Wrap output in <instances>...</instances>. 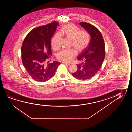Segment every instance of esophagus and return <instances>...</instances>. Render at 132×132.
Segmentation results:
<instances>
[{
  "label": "esophagus",
  "instance_id": "esophagus-1",
  "mask_svg": "<svg viewBox=\"0 0 132 132\" xmlns=\"http://www.w3.org/2000/svg\"><path fill=\"white\" fill-rule=\"evenodd\" d=\"M62 63H64V64H65L66 65H70V63H66V62H62Z\"/></svg>",
  "mask_w": 132,
  "mask_h": 132
}]
</instances>
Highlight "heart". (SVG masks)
<instances>
[{"label":"heart","instance_id":"1","mask_svg":"<svg viewBox=\"0 0 132 132\" xmlns=\"http://www.w3.org/2000/svg\"><path fill=\"white\" fill-rule=\"evenodd\" d=\"M62 34L66 38L70 39L71 44L76 49L77 52H81L89 44L90 35L87 31H80V29L73 24H68L64 26L62 29ZM61 35L57 33L51 40V46L55 51L60 48ZM76 55V51L73 49L62 50L57 54V58L64 62H69Z\"/></svg>","mask_w":132,"mask_h":132}]
</instances>
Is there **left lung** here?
I'll use <instances>...</instances> for the list:
<instances>
[{
  "instance_id": "obj_1",
  "label": "left lung",
  "mask_w": 132,
  "mask_h": 132,
  "mask_svg": "<svg viewBox=\"0 0 132 132\" xmlns=\"http://www.w3.org/2000/svg\"><path fill=\"white\" fill-rule=\"evenodd\" d=\"M80 25L90 34V42L78 56V60L82 62L77 65L78 70L72 76L78 79L86 80L95 76L101 68L105 59V42L101 33L94 26L83 22H80Z\"/></svg>"
}]
</instances>
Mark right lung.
<instances>
[{"label":"right lung","instance_id":"1","mask_svg":"<svg viewBox=\"0 0 132 132\" xmlns=\"http://www.w3.org/2000/svg\"><path fill=\"white\" fill-rule=\"evenodd\" d=\"M59 25L54 21L36 27L30 31L24 40L21 48L22 62L32 79L39 82L48 81L54 76L60 63L54 61L46 63L52 55L51 38Z\"/></svg>","mask_w":132,"mask_h":132}]
</instances>
